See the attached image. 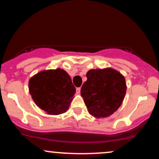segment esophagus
I'll return each mask as SVG.
<instances>
[{
  "instance_id": "obj_1",
  "label": "esophagus",
  "mask_w": 159,
  "mask_h": 159,
  "mask_svg": "<svg viewBox=\"0 0 159 159\" xmlns=\"http://www.w3.org/2000/svg\"><path fill=\"white\" fill-rule=\"evenodd\" d=\"M80 93H81V87H77L76 88V93L80 94Z\"/></svg>"
}]
</instances>
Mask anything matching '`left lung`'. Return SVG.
I'll return each instance as SVG.
<instances>
[{
    "label": "left lung",
    "instance_id": "left-lung-1",
    "mask_svg": "<svg viewBox=\"0 0 159 159\" xmlns=\"http://www.w3.org/2000/svg\"><path fill=\"white\" fill-rule=\"evenodd\" d=\"M82 85L81 95L89 114L96 118L111 116L122 105L126 84L124 76L111 68L90 69Z\"/></svg>",
    "mask_w": 159,
    "mask_h": 159
}]
</instances>
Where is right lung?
<instances>
[{"label": "right lung", "mask_w": 159, "mask_h": 159, "mask_svg": "<svg viewBox=\"0 0 159 159\" xmlns=\"http://www.w3.org/2000/svg\"><path fill=\"white\" fill-rule=\"evenodd\" d=\"M28 84L36 105L51 115L66 112L75 93L70 76L61 69L39 72L30 78Z\"/></svg>", "instance_id": "1"}]
</instances>
